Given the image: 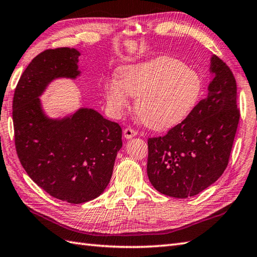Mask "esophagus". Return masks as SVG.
Here are the masks:
<instances>
[{
  "mask_svg": "<svg viewBox=\"0 0 257 257\" xmlns=\"http://www.w3.org/2000/svg\"><path fill=\"white\" fill-rule=\"evenodd\" d=\"M123 136H124V138L132 139V138H134V137H136V136H137V132H136V130H134L133 128L128 127V128H125L123 130Z\"/></svg>",
  "mask_w": 257,
  "mask_h": 257,
  "instance_id": "34e87169",
  "label": "esophagus"
}]
</instances>
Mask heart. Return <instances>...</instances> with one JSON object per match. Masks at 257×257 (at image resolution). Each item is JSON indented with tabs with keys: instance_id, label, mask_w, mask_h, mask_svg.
<instances>
[{
	"instance_id": "b5f03b06",
	"label": "heart",
	"mask_w": 257,
	"mask_h": 257,
	"mask_svg": "<svg viewBox=\"0 0 257 257\" xmlns=\"http://www.w3.org/2000/svg\"><path fill=\"white\" fill-rule=\"evenodd\" d=\"M118 79L105 85L109 110L119 116L137 97L136 112L146 125L168 130L183 122L198 105L203 79L195 69L180 59L161 56L120 68Z\"/></svg>"
}]
</instances>
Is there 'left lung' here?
<instances>
[{"label": "left lung", "instance_id": "1", "mask_svg": "<svg viewBox=\"0 0 257 257\" xmlns=\"http://www.w3.org/2000/svg\"><path fill=\"white\" fill-rule=\"evenodd\" d=\"M207 95L183 122L148 139L147 173L160 193L178 199L209 188L227 167L239 111L236 81L227 65L211 56Z\"/></svg>", "mask_w": 257, "mask_h": 257}]
</instances>
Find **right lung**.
<instances>
[{"mask_svg": "<svg viewBox=\"0 0 257 257\" xmlns=\"http://www.w3.org/2000/svg\"><path fill=\"white\" fill-rule=\"evenodd\" d=\"M76 48L44 51L33 59L13 98L15 147L29 177L46 192L79 204L99 196L110 181L122 130L92 108L51 118L41 96L52 81L80 76Z\"/></svg>", "mask_w": 257, "mask_h": 257, "instance_id": "add662e5", "label": "right lung"}]
</instances>
